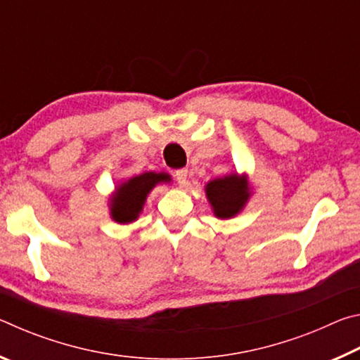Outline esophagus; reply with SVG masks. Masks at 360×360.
<instances>
[{
  "instance_id": "esophagus-1",
  "label": "esophagus",
  "mask_w": 360,
  "mask_h": 360,
  "mask_svg": "<svg viewBox=\"0 0 360 360\" xmlns=\"http://www.w3.org/2000/svg\"><path fill=\"white\" fill-rule=\"evenodd\" d=\"M174 179L178 181L179 186H186V182H187V169H184V168L176 169V172H174Z\"/></svg>"
}]
</instances>
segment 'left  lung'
<instances>
[{
	"label": "left lung",
	"mask_w": 360,
	"mask_h": 360,
	"mask_svg": "<svg viewBox=\"0 0 360 360\" xmlns=\"http://www.w3.org/2000/svg\"><path fill=\"white\" fill-rule=\"evenodd\" d=\"M206 195L212 205L214 214L229 219L238 212L248 200V186L236 174L214 179L206 186Z\"/></svg>",
	"instance_id": "1"
}]
</instances>
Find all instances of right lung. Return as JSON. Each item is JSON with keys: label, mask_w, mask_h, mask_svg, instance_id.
<instances>
[{"label": "right lung", "mask_w": 360, "mask_h": 360, "mask_svg": "<svg viewBox=\"0 0 360 360\" xmlns=\"http://www.w3.org/2000/svg\"><path fill=\"white\" fill-rule=\"evenodd\" d=\"M169 176L165 173H144L136 178H131L129 182L122 184L115 192L111 205V212L115 222L125 224L131 222L138 217L143 210L144 200L157 182L167 181Z\"/></svg>", "instance_id": "right-lung-1"}]
</instances>
